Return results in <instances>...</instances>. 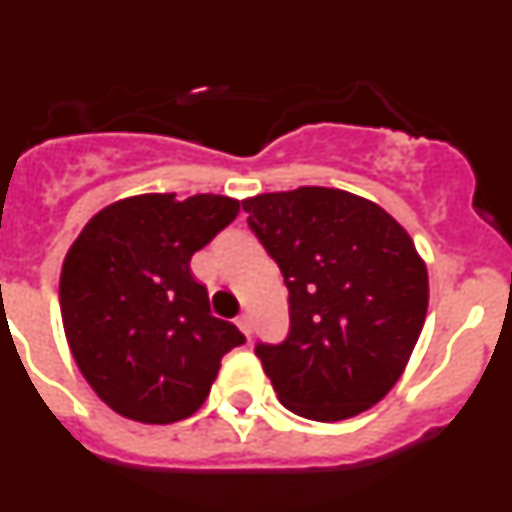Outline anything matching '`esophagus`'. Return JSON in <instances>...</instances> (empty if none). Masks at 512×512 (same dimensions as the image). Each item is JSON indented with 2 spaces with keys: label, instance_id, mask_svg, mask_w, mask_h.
Listing matches in <instances>:
<instances>
[{
  "label": "esophagus",
  "instance_id": "1",
  "mask_svg": "<svg viewBox=\"0 0 512 512\" xmlns=\"http://www.w3.org/2000/svg\"><path fill=\"white\" fill-rule=\"evenodd\" d=\"M235 323H238V328H241L243 336H251V333H253V323H251V315H248V312L238 315V320H235Z\"/></svg>",
  "mask_w": 512,
  "mask_h": 512
}]
</instances>
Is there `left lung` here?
Masks as SVG:
<instances>
[{
  "mask_svg": "<svg viewBox=\"0 0 512 512\" xmlns=\"http://www.w3.org/2000/svg\"><path fill=\"white\" fill-rule=\"evenodd\" d=\"M248 225L289 289V336L259 343L287 410L354 418L402 377L428 312V269L408 230L377 202L330 187L243 200Z\"/></svg>",
  "mask_w": 512,
  "mask_h": 512,
  "instance_id": "obj_1",
  "label": "left lung"
}]
</instances>
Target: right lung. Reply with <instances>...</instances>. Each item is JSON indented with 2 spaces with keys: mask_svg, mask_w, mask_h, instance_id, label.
<instances>
[{
  "mask_svg": "<svg viewBox=\"0 0 512 512\" xmlns=\"http://www.w3.org/2000/svg\"><path fill=\"white\" fill-rule=\"evenodd\" d=\"M223 194H135L84 225L61 266L63 333L99 400L138 423L169 425L202 408L220 359L246 341L210 312L189 261L233 223Z\"/></svg>",
  "mask_w": 512,
  "mask_h": 512,
  "instance_id": "obj_1",
  "label": "right lung"
}]
</instances>
